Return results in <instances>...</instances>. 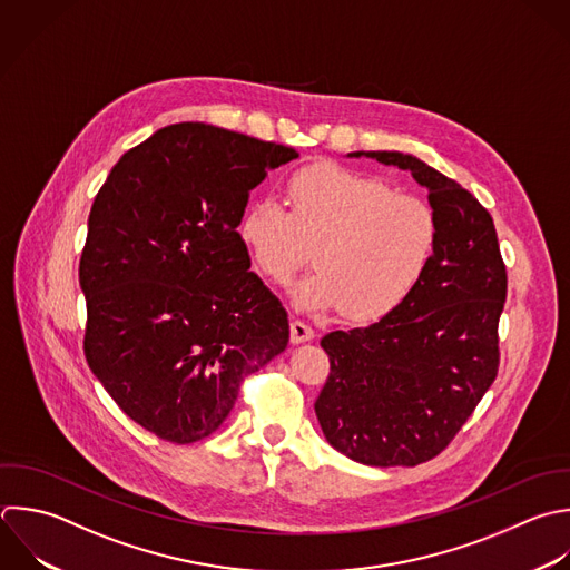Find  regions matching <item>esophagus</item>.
<instances>
[{
    "label": "esophagus",
    "instance_id": "esophagus-1",
    "mask_svg": "<svg viewBox=\"0 0 570 570\" xmlns=\"http://www.w3.org/2000/svg\"><path fill=\"white\" fill-rule=\"evenodd\" d=\"M289 336H292V343H305V341L314 338V330L307 323L294 318L292 327H289Z\"/></svg>",
    "mask_w": 570,
    "mask_h": 570
}]
</instances>
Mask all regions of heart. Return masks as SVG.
Instances as JSON below:
<instances>
[{
    "instance_id": "1",
    "label": "heart",
    "mask_w": 570,
    "mask_h": 570,
    "mask_svg": "<svg viewBox=\"0 0 570 570\" xmlns=\"http://www.w3.org/2000/svg\"><path fill=\"white\" fill-rule=\"evenodd\" d=\"M285 205L274 198L249 205L238 236L254 265L278 285H287L316 247L318 272L294 289V303L307 312L338 305L354 321L392 312L423 278L439 243L428 203L336 165L296 171Z\"/></svg>"
}]
</instances>
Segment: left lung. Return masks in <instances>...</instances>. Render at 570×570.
<instances>
[{
	"mask_svg": "<svg viewBox=\"0 0 570 570\" xmlns=\"http://www.w3.org/2000/svg\"><path fill=\"white\" fill-rule=\"evenodd\" d=\"M361 156L410 171L428 189L439 243L401 305L321 338L330 376L314 410L345 456L416 465L448 448L497 376L505 265L492 218L468 189L407 154H350Z\"/></svg>",
	"mask_w": 570,
	"mask_h": 570,
	"instance_id": "8db88e82",
	"label": "left lung"
}]
</instances>
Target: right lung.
<instances>
[{"mask_svg":"<svg viewBox=\"0 0 570 570\" xmlns=\"http://www.w3.org/2000/svg\"><path fill=\"white\" fill-rule=\"evenodd\" d=\"M298 158L203 122L156 131L98 191L80 287L85 356L120 410L169 443L220 428L245 376L287 347L281 301L236 227L269 169Z\"/></svg>","mask_w":570,"mask_h":570,"instance_id":"1","label":"right lung"}]
</instances>
